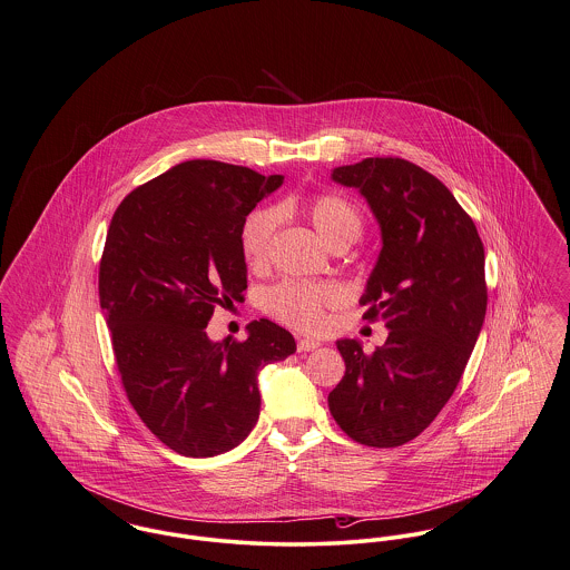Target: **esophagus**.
Returning a JSON list of instances; mask_svg holds the SVG:
<instances>
[{"label": "esophagus", "instance_id": "obj_1", "mask_svg": "<svg viewBox=\"0 0 570 570\" xmlns=\"http://www.w3.org/2000/svg\"><path fill=\"white\" fill-rule=\"evenodd\" d=\"M318 346H321V342H318V340H314V337H299V342H297V348H299V353L316 351Z\"/></svg>", "mask_w": 570, "mask_h": 570}]
</instances>
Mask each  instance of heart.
<instances>
[{
	"instance_id": "heart-1",
	"label": "heart",
	"mask_w": 570,
	"mask_h": 570,
	"mask_svg": "<svg viewBox=\"0 0 570 570\" xmlns=\"http://www.w3.org/2000/svg\"><path fill=\"white\" fill-rule=\"evenodd\" d=\"M318 236L334 247L337 243L351 245L362 235L364 222L360 210L342 196L318 194L303 204ZM277 215L271 208H258L240 226V252L252 268L267 265L271 240L275 235ZM340 302V288L334 284L312 282H282L265 295V307L277 321L302 330L318 332L327 323V307Z\"/></svg>"
}]
</instances>
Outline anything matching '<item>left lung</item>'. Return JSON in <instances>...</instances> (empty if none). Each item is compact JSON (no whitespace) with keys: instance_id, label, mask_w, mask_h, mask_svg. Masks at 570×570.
Listing matches in <instances>:
<instances>
[{"instance_id":"1","label":"left lung","mask_w":570,"mask_h":570,"mask_svg":"<svg viewBox=\"0 0 570 570\" xmlns=\"http://www.w3.org/2000/svg\"><path fill=\"white\" fill-rule=\"evenodd\" d=\"M381 228V252L360 303L390 330L366 355L335 342L346 372L330 394L337 426L370 448L420 435L454 394L487 314L484 247L452 191L404 159L372 157L334 168Z\"/></svg>"}]
</instances>
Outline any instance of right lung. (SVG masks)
Listing matches in <instances>:
<instances>
[{"label":"right lung","instance_id":"1","mask_svg":"<svg viewBox=\"0 0 570 570\" xmlns=\"http://www.w3.org/2000/svg\"><path fill=\"white\" fill-rule=\"evenodd\" d=\"M284 176L194 159L134 189L116 208L99 271L116 364L141 422L183 456L236 448L258 422V372L297 351L267 318L247 340L213 342L215 305L247 288L240 226Z\"/></svg>","mask_w":570,"mask_h":570}]
</instances>
